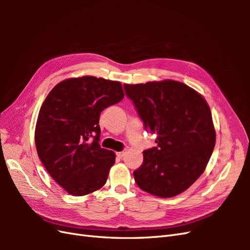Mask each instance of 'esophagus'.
Masks as SVG:
<instances>
[{"label":"esophagus","instance_id":"34e87169","mask_svg":"<svg viewBox=\"0 0 250 250\" xmlns=\"http://www.w3.org/2000/svg\"><path fill=\"white\" fill-rule=\"evenodd\" d=\"M127 153V150L126 149H124V150H122V151H120V152H117V155L119 156V157H124L125 156V154Z\"/></svg>","mask_w":250,"mask_h":250}]
</instances>
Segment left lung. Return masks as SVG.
Returning <instances> with one entry per match:
<instances>
[{
	"label": "left lung",
	"mask_w": 250,
	"mask_h": 250,
	"mask_svg": "<svg viewBox=\"0 0 250 250\" xmlns=\"http://www.w3.org/2000/svg\"><path fill=\"white\" fill-rule=\"evenodd\" d=\"M144 127L156 133L133 172L143 191L170 198L191 187L206 169L216 143L211 112L195 89L174 80L124 84Z\"/></svg>",
	"instance_id": "left-lung-1"
}]
</instances>
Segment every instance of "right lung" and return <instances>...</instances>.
<instances>
[{"instance_id": "add662e5", "label": "right lung", "mask_w": 250, "mask_h": 250, "mask_svg": "<svg viewBox=\"0 0 250 250\" xmlns=\"http://www.w3.org/2000/svg\"><path fill=\"white\" fill-rule=\"evenodd\" d=\"M119 81L93 76L65 79L43 101L35 127L39 157L51 177L74 196L101 188L115 164L100 147V113L123 99Z\"/></svg>"}]
</instances>
